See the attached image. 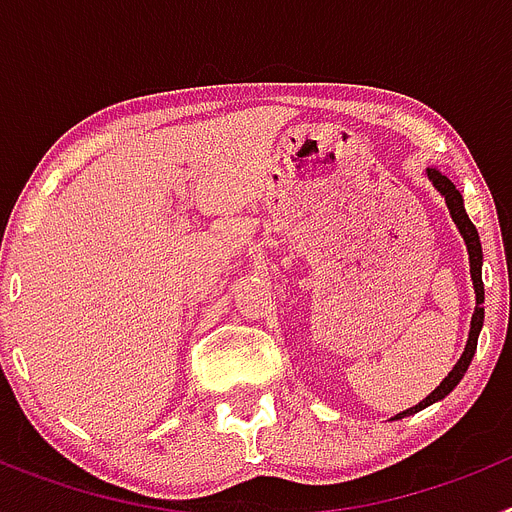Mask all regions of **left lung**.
Here are the masks:
<instances>
[{
    "label": "left lung",
    "mask_w": 512,
    "mask_h": 512,
    "mask_svg": "<svg viewBox=\"0 0 512 512\" xmlns=\"http://www.w3.org/2000/svg\"><path fill=\"white\" fill-rule=\"evenodd\" d=\"M428 179H431L433 187H436L438 192H441L443 200H446V205H449V212H451V220H454L456 228H459V233H461V238H464V243H467L469 271H472L474 295H477V307H474V315H472V328H469L467 348H464V354H461V359L456 361L454 369H451V372H449V377L443 379V382L438 384L436 390H433L431 395L425 397L423 402H418L415 408L402 410L400 415H395V420H400V418H405V415H413V413H418V410L428 408V405H433V402L443 400V397H446L451 390H454L456 384L461 382V377L467 374L469 364H472V356H474V351H477L479 330H482V323H485V307H482V302H485V284H482V243H479V233H477V228H474V225H472V220H469L467 210H464V200H461L459 189L454 187V182H451L449 176L441 174V171H436V169H428Z\"/></svg>",
    "instance_id": "1"
}]
</instances>
